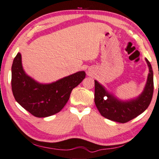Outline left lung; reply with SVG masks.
<instances>
[{"label":"left lung","instance_id":"obj_1","mask_svg":"<svg viewBox=\"0 0 159 159\" xmlns=\"http://www.w3.org/2000/svg\"><path fill=\"white\" fill-rule=\"evenodd\" d=\"M149 73L144 88L136 98L123 101L109 92L103 85L95 81L94 102L97 109L105 118L119 123H126L144 112L151 102L154 92V77L149 61L145 58Z\"/></svg>","mask_w":159,"mask_h":159}]
</instances>
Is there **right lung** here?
Returning a JSON list of instances; mask_svg holds the SVG:
<instances>
[{
    "instance_id": "obj_1",
    "label": "right lung",
    "mask_w": 159,
    "mask_h": 159,
    "mask_svg": "<svg viewBox=\"0 0 159 159\" xmlns=\"http://www.w3.org/2000/svg\"><path fill=\"white\" fill-rule=\"evenodd\" d=\"M79 71L49 84H42L24 71L21 54L18 53L12 66V90L16 101L36 117H47L59 112L69 100L71 91L84 79Z\"/></svg>"
}]
</instances>
